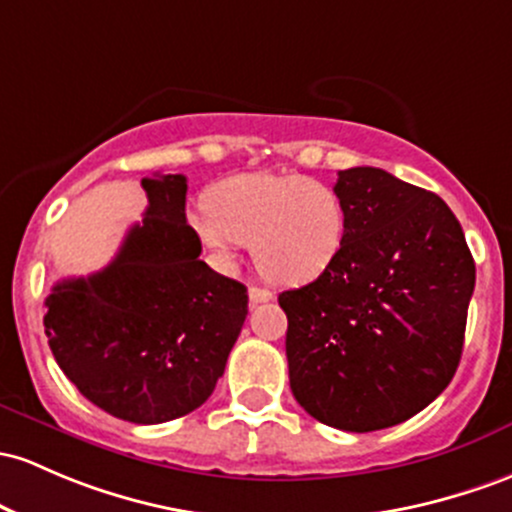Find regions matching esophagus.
I'll return each instance as SVG.
<instances>
[{"mask_svg": "<svg viewBox=\"0 0 512 512\" xmlns=\"http://www.w3.org/2000/svg\"><path fill=\"white\" fill-rule=\"evenodd\" d=\"M247 296H250L252 306H257V303H265V301H272V299H274L272 291L262 289V286H250V291H247Z\"/></svg>", "mask_w": 512, "mask_h": 512, "instance_id": "esophagus-1", "label": "esophagus"}]
</instances>
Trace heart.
Listing matches in <instances>:
<instances>
[{
    "instance_id": "obj_1",
    "label": "heart",
    "mask_w": 512,
    "mask_h": 512,
    "mask_svg": "<svg viewBox=\"0 0 512 512\" xmlns=\"http://www.w3.org/2000/svg\"><path fill=\"white\" fill-rule=\"evenodd\" d=\"M206 204L189 216L199 243L221 260H228L238 245H250L255 267L269 282H313L345 245V204L320 179L233 174L211 187Z\"/></svg>"
}]
</instances>
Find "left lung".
I'll return each mask as SVG.
<instances>
[{"mask_svg":"<svg viewBox=\"0 0 512 512\" xmlns=\"http://www.w3.org/2000/svg\"><path fill=\"white\" fill-rule=\"evenodd\" d=\"M347 213L338 260L279 294L286 359L308 415L347 432L403 423L452 381L476 267L437 194L379 167L338 172Z\"/></svg>","mask_w":512,"mask_h":512,"instance_id":"left-lung-1","label":"left lung"}]
</instances>
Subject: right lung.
<instances>
[{
  "label": "right lung",
  "instance_id": "obj_1",
  "mask_svg": "<svg viewBox=\"0 0 512 512\" xmlns=\"http://www.w3.org/2000/svg\"><path fill=\"white\" fill-rule=\"evenodd\" d=\"M148 209L101 272L63 279L46 299L48 345L101 411L157 425L216 389L247 316V289L199 260L187 177H143Z\"/></svg>",
  "mask_w": 512,
  "mask_h": 512
}]
</instances>
